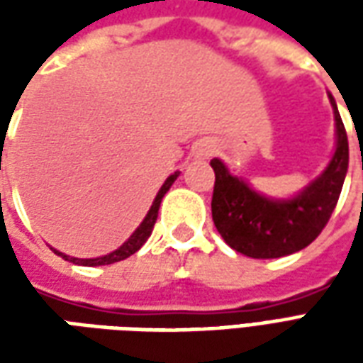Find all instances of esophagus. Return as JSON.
Wrapping results in <instances>:
<instances>
[{"label": "esophagus", "mask_w": 363, "mask_h": 363, "mask_svg": "<svg viewBox=\"0 0 363 363\" xmlns=\"http://www.w3.org/2000/svg\"><path fill=\"white\" fill-rule=\"evenodd\" d=\"M213 151H216V147H213L212 142H200L196 147V155L202 159H208L212 157Z\"/></svg>", "instance_id": "obj_1"}]
</instances>
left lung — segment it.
Instances as JSON below:
<instances>
[{
    "mask_svg": "<svg viewBox=\"0 0 363 363\" xmlns=\"http://www.w3.org/2000/svg\"><path fill=\"white\" fill-rule=\"evenodd\" d=\"M336 150L319 179L291 200H272L255 192L229 173L220 159H212L216 184L212 220L223 241L251 259H280L313 243L335 212L348 171V138L333 95Z\"/></svg>",
    "mask_w": 363,
    "mask_h": 363,
    "instance_id": "8db88e82",
    "label": "left lung"
}]
</instances>
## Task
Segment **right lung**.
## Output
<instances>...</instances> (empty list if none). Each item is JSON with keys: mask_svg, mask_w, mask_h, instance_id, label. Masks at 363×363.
<instances>
[{"mask_svg": "<svg viewBox=\"0 0 363 363\" xmlns=\"http://www.w3.org/2000/svg\"><path fill=\"white\" fill-rule=\"evenodd\" d=\"M177 177L179 173H173L169 179L165 181V184L161 186V190L157 192V196L153 200V204H151L150 212L145 216V220L140 223V228L135 229L134 233L130 235L126 243L118 247L116 251L108 252V255H104V257H99V259H74V257H67L64 252L54 251L58 257L62 259L69 260V262H74V264H82V267H104V264H114V262H118V260H124L128 257H132L134 252H138L142 249V245L147 241V237L151 235V231H153V225H155V221H157V213H159V206H161V200L167 194V190L173 186V182L177 181Z\"/></svg>", "mask_w": 363, "mask_h": 363, "instance_id": "add662e5", "label": "right lung"}]
</instances>
